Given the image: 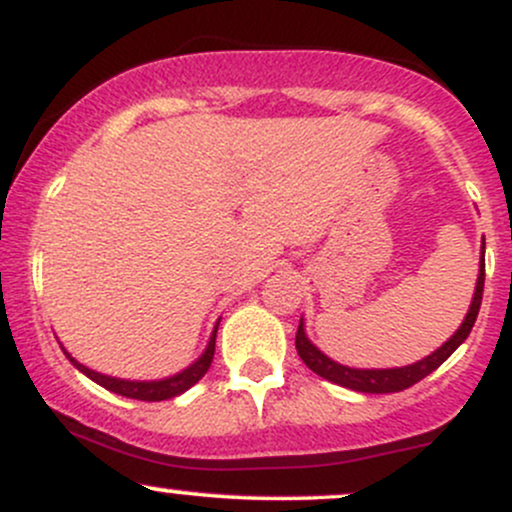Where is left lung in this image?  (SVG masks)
I'll return each instance as SVG.
<instances>
[{"label": "left lung", "mask_w": 512, "mask_h": 512, "mask_svg": "<svg viewBox=\"0 0 512 512\" xmlns=\"http://www.w3.org/2000/svg\"><path fill=\"white\" fill-rule=\"evenodd\" d=\"M479 279H477V289H474V298H472V305H469V313L464 317V322L460 325V330H457L452 337L445 342L440 349L433 351L431 356L421 358V361L411 363V366H404V368H370V370H363V368H349V366H342V363L332 361V358H327L322 354L317 346L310 344V339L305 337V330H303V320L301 325H298V332H296V349H298V356L303 358V363L308 366L313 373L320 375V378L330 380V383H337L342 387H349V390H356V392H370V395H383V392H402L407 390V387L416 385L419 380H424L428 373H433L440 363L448 361V356L452 351L460 346L464 339L469 337V332H472L474 322H477V315H479V308H481V296H484V245H481V262H479Z\"/></svg>", "instance_id": "obj_1"}]
</instances>
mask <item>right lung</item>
I'll list each match as a JSON object with an SVG mask.
<instances>
[{"instance_id": "obj_1", "label": "right lung", "mask_w": 512, "mask_h": 512, "mask_svg": "<svg viewBox=\"0 0 512 512\" xmlns=\"http://www.w3.org/2000/svg\"><path fill=\"white\" fill-rule=\"evenodd\" d=\"M216 330H219V325L214 327V332H211V339H209V346L207 351H204L202 356L197 358L195 363H192L190 368H185L182 373L173 375V378H166V380H151V383H137V380H120V378H110V375H103V373H96V370L81 366L76 358H72L67 354L69 361L74 363L76 368L81 370V373L88 375V378L93 380V383H98L105 390L115 392V395H122V397H129V399H142V402H161V399H170V397H178L182 395L185 390H190L192 385L199 383V380L204 378V373H207L211 361H214V349H216Z\"/></svg>"}]
</instances>
